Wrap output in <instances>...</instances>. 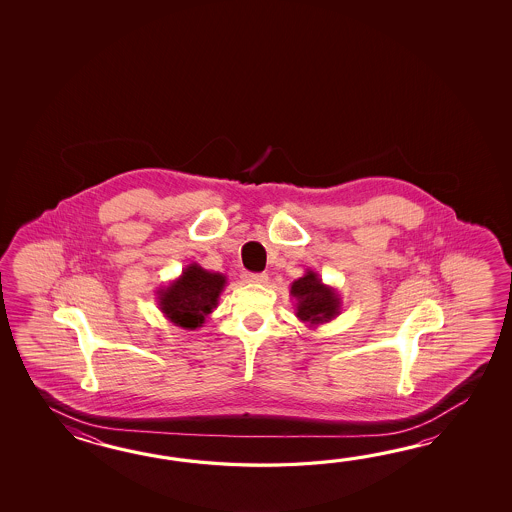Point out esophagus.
Listing matches in <instances>:
<instances>
[{
    "instance_id": "obj_1",
    "label": "esophagus",
    "mask_w": 512,
    "mask_h": 512,
    "mask_svg": "<svg viewBox=\"0 0 512 512\" xmlns=\"http://www.w3.org/2000/svg\"><path fill=\"white\" fill-rule=\"evenodd\" d=\"M243 280L247 283H267L269 276L265 272H245Z\"/></svg>"
}]
</instances>
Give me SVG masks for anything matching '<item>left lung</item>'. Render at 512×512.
Masks as SVG:
<instances>
[{"instance_id":"left-lung-1","label":"left lung","mask_w":512,"mask_h":512,"mask_svg":"<svg viewBox=\"0 0 512 512\" xmlns=\"http://www.w3.org/2000/svg\"><path fill=\"white\" fill-rule=\"evenodd\" d=\"M291 296L296 300L294 315L309 327L327 324L342 311V298L337 289L322 282L313 269H307L302 278L291 283Z\"/></svg>"}]
</instances>
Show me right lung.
<instances>
[{
	"mask_svg": "<svg viewBox=\"0 0 512 512\" xmlns=\"http://www.w3.org/2000/svg\"><path fill=\"white\" fill-rule=\"evenodd\" d=\"M225 285V274L190 263L175 280L155 291L157 305L174 326L194 331L203 327L207 316L218 307L219 294Z\"/></svg>",
	"mask_w": 512,
	"mask_h": 512,
	"instance_id": "1",
	"label": "right lung"
}]
</instances>
